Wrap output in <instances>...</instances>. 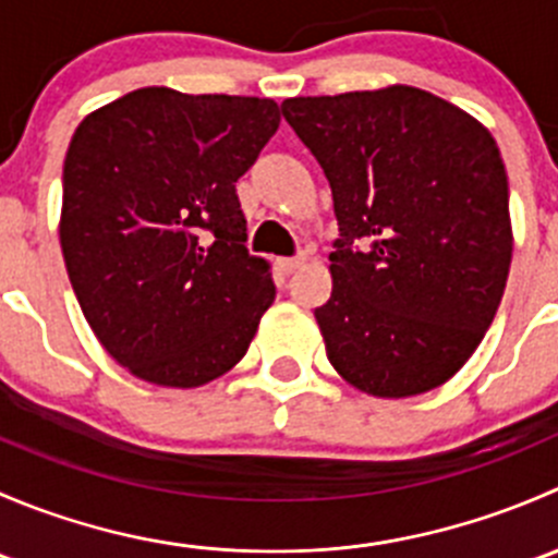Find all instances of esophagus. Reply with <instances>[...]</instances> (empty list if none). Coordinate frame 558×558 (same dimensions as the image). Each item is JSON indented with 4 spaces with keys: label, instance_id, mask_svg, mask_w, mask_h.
Listing matches in <instances>:
<instances>
[{
    "label": "esophagus",
    "instance_id": "34e87169",
    "mask_svg": "<svg viewBox=\"0 0 558 558\" xmlns=\"http://www.w3.org/2000/svg\"><path fill=\"white\" fill-rule=\"evenodd\" d=\"M302 264H305V256H283V258H278V269L283 275L296 272V269H300Z\"/></svg>",
    "mask_w": 558,
    "mask_h": 558
}]
</instances>
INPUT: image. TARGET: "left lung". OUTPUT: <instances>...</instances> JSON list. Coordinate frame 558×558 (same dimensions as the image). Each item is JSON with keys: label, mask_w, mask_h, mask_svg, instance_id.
Segmentation results:
<instances>
[{"label": "left lung", "mask_w": 558, "mask_h": 558, "mask_svg": "<svg viewBox=\"0 0 558 558\" xmlns=\"http://www.w3.org/2000/svg\"><path fill=\"white\" fill-rule=\"evenodd\" d=\"M331 185L340 240L315 307L331 367L399 399L453 378L502 302L513 256L492 132L413 86L280 105Z\"/></svg>", "instance_id": "left-lung-1"}]
</instances>
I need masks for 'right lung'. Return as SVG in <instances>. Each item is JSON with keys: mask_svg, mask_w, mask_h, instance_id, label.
Returning <instances> with one entry per match:
<instances>
[{"mask_svg": "<svg viewBox=\"0 0 558 558\" xmlns=\"http://www.w3.org/2000/svg\"><path fill=\"white\" fill-rule=\"evenodd\" d=\"M280 126L272 99L137 88L72 134L59 238L81 311L121 367L210 384L275 300L238 183Z\"/></svg>", "mask_w": 558, "mask_h": 558, "instance_id": "obj_1", "label": "right lung"}]
</instances>
